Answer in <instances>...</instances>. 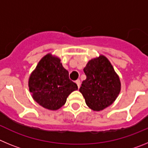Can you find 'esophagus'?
Returning <instances> with one entry per match:
<instances>
[{
  "mask_svg": "<svg viewBox=\"0 0 148 148\" xmlns=\"http://www.w3.org/2000/svg\"><path fill=\"white\" fill-rule=\"evenodd\" d=\"M75 83H76V84H77V85H78V88H79V87H80V84H81L80 80H79V79L76 80V81H75Z\"/></svg>",
  "mask_w": 148,
  "mask_h": 148,
  "instance_id": "1",
  "label": "esophagus"
}]
</instances>
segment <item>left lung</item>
<instances>
[{
  "label": "left lung",
  "instance_id": "left-lung-1",
  "mask_svg": "<svg viewBox=\"0 0 148 148\" xmlns=\"http://www.w3.org/2000/svg\"><path fill=\"white\" fill-rule=\"evenodd\" d=\"M87 78L79 91L92 110L100 111L116 100L121 90V83L113 66L106 57L90 60L84 68Z\"/></svg>",
  "mask_w": 148,
  "mask_h": 148
}]
</instances>
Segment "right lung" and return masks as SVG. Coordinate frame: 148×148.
<instances>
[{
  "instance_id": "obj_1",
  "label": "right lung",
  "mask_w": 148,
  "mask_h": 148,
  "mask_svg": "<svg viewBox=\"0 0 148 148\" xmlns=\"http://www.w3.org/2000/svg\"><path fill=\"white\" fill-rule=\"evenodd\" d=\"M32 98L43 108L51 110L59 109L66 98L78 86L69 78V73L58 58L50 54L39 61L29 80Z\"/></svg>"
}]
</instances>
